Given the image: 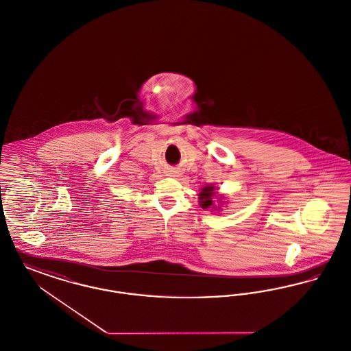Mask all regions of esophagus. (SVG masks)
<instances>
[{
  "label": "esophagus",
  "instance_id": "34e87169",
  "mask_svg": "<svg viewBox=\"0 0 351 351\" xmlns=\"http://www.w3.org/2000/svg\"><path fill=\"white\" fill-rule=\"evenodd\" d=\"M167 176H171V178H178V176H179V172H176V171H168Z\"/></svg>",
  "mask_w": 351,
  "mask_h": 351
}]
</instances>
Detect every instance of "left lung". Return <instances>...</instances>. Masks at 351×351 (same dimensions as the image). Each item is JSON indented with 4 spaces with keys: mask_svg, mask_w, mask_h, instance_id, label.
Instances as JSON below:
<instances>
[{
    "mask_svg": "<svg viewBox=\"0 0 351 351\" xmlns=\"http://www.w3.org/2000/svg\"><path fill=\"white\" fill-rule=\"evenodd\" d=\"M200 205L202 209H208L213 205V199L216 196V192H215V186H210V185H206L205 188L201 189L200 195Z\"/></svg>",
    "mask_w": 351,
    "mask_h": 351,
    "instance_id": "8db88e82",
    "label": "left lung"
}]
</instances>
